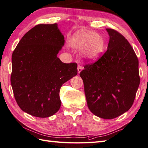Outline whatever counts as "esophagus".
<instances>
[{
    "instance_id": "1",
    "label": "esophagus",
    "mask_w": 148,
    "mask_h": 148,
    "mask_svg": "<svg viewBox=\"0 0 148 148\" xmlns=\"http://www.w3.org/2000/svg\"><path fill=\"white\" fill-rule=\"evenodd\" d=\"M77 69H78V74L81 72L82 71V69H83V67L81 66V65H78V67H77Z\"/></svg>"
}]
</instances>
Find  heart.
<instances>
[{"label":"heart","mask_w":148,"mask_h":148,"mask_svg":"<svg viewBox=\"0 0 148 148\" xmlns=\"http://www.w3.org/2000/svg\"><path fill=\"white\" fill-rule=\"evenodd\" d=\"M70 45L75 50H83V57L90 62L99 60L104 50V41L101 36L88 31L75 33L70 39Z\"/></svg>","instance_id":"obj_1"}]
</instances>
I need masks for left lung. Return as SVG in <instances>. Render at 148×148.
<instances>
[{"mask_svg":"<svg viewBox=\"0 0 148 148\" xmlns=\"http://www.w3.org/2000/svg\"><path fill=\"white\" fill-rule=\"evenodd\" d=\"M107 50L95 64L85 65L79 73L87 104L91 112L112 119L132 106L140 85L138 60L127 40L112 29Z\"/></svg>","mask_w":148,"mask_h":148,"instance_id":"1","label":"left lung"}]
</instances>
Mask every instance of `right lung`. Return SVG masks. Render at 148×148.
Instances as JSON below:
<instances>
[{
  "label": "right lung",
  "instance_id": "1",
  "mask_svg": "<svg viewBox=\"0 0 148 148\" xmlns=\"http://www.w3.org/2000/svg\"><path fill=\"white\" fill-rule=\"evenodd\" d=\"M64 36L57 23L38 25L21 39L12 57L11 84L20 109L46 118L60 109L62 84L77 75V64H65L57 54Z\"/></svg>",
  "mask_w": 148,
  "mask_h": 148
}]
</instances>
